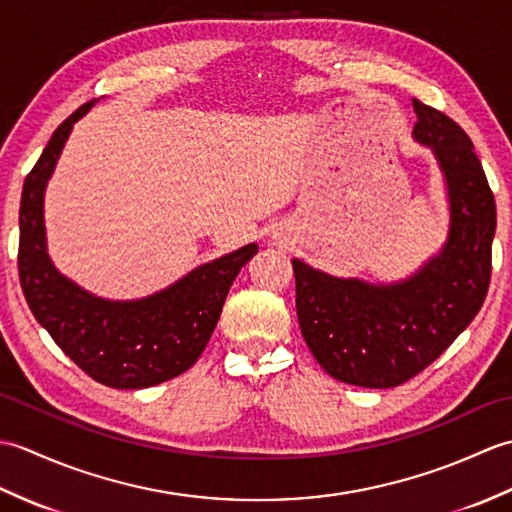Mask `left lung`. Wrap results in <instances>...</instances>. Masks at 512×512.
<instances>
[{
  "instance_id": "1",
  "label": "left lung",
  "mask_w": 512,
  "mask_h": 512,
  "mask_svg": "<svg viewBox=\"0 0 512 512\" xmlns=\"http://www.w3.org/2000/svg\"><path fill=\"white\" fill-rule=\"evenodd\" d=\"M413 140L438 160L449 233L416 273L389 284L334 277L292 259L301 334L319 365L347 385L389 389L431 365L480 312L491 284L493 191L471 138L413 99Z\"/></svg>"
}]
</instances>
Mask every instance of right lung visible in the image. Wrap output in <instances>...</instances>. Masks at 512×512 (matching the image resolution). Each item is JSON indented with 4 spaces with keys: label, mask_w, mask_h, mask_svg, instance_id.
<instances>
[{
    "label": "right lung",
    "mask_w": 512,
    "mask_h": 512,
    "mask_svg": "<svg viewBox=\"0 0 512 512\" xmlns=\"http://www.w3.org/2000/svg\"><path fill=\"white\" fill-rule=\"evenodd\" d=\"M96 101L57 127L26 176L19 206V281L35 319L96 383L143 389L176 378L198 361L222 314L228 290L257 244L206 262L154 295L129 301L96 297L59 273L48 255L43 198L74 123Z\"/></svg>",
    "instance_id": "right-lung-1"
}]
</instances>
